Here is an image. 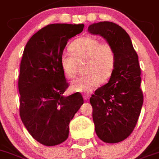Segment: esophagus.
<instances>
[{
  "label": "esophagus",
  "mask_w": 159,
  "mask_h": 159,
  "mask_svg": "<svg viewBox=\"0 0 159 159\" xmlns=\"http://www.w3.org/2000/svg\"><path fill=\"white\" fill-rule=\"evenodd\" d=\"M89 97L90 96L89 94H83V97H84L85 101H87V100L89 99Z\"/></svg>",
  "instance_id": "34e87169"
}]
</instances>
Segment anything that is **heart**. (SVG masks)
<instances>
[{
	"label": "heart",
	"instance_id": "obj_1",
	"mask_svg": "<svg viewBox=\"0 0 159 159\" xmlns=\"http://www.w3.org/2000/svg\"><path fill=\"white\" fill-rule=\"evenodd\" d=\"M70 53H63L60 64L68 78L76 76L79 63L85 62L84 71L87 73L74 80L71 89L75 92L90 93L101 85L103 80L111 77L116 63L113 47L106 41L93 36H83L69 46Z\"/></svg>",
	"mask_w": 159,
	"mask_h": 159
}]
</instances>
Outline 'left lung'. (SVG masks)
<instances>
[{
	"label": "left lung",
	"mask_w": 159,
	"mask_h": 159,
	"mask_svg": "<svg viewBox=\"0 0 159 159\" xmlns=\"http://www.w3.org/2000/svg\"><path fill=\"white\" fill-rule=\"evenodd\" d=\"M88 31L105 39L116 55L115 69L108 82L90 97L97 136L104 143H116L131 135L143 103L138 55L128 34L115 23L93 24Z\"/></svg>",
	"instance_id": "8db88e82"
}]
</instances>
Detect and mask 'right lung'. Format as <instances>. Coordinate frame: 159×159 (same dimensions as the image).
Here are the masks:
<instances>
[{"mask_svg":"<svg viewBox=\"0 0 159 159\" xmlns=\"http://www.w3.org/2000/svg\"><path fill=\"white\" fill-rule=\"evenodd\" d=\"M83 28V24H49L34 34L24 50L18 80L20 116L31 136L45 146L67 139L70 122L84 103L80 93L62 96L69 83L60 64L67 41Z\"/></svg>","mask_w":159,"mask_h":159,"instance_id":"right-lung-1","label":"right lung"}]
</instances>
